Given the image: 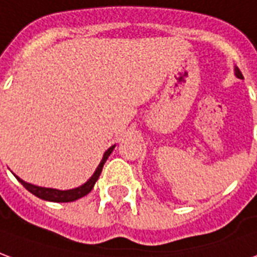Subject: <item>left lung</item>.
Here are the masks:
<instances>
[{
  "label": "left lung",
  "instance_id": "left-lung-1",
  "mask_svg": "<svg viewBox=\"0 0 257 257\" xmlns=\"http://www.w3.org/2000/svg\"><path fill=\"white\" fill-rule=\"evenodd\" d=\"M234 74H235L236 77H238V79H242V73L241 72H239V69H238V67H234Z\"/></svg>",
  "mask_w": 257,
  "mask_h": 257
}]
</instances>
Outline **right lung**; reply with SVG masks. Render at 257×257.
I'll return each mask as SVG.
<instances>
[{
	"mask_svg": "<svg viewBox=\"0 0 257 257\" xmlns=\"http://www.w3.org/2000/svg\"><path fill=\"white\" fill-rule=\"evenodd\" d=\"M116 145H112L110 148H108L105 151V154L102 156V161L98 165V167L95 169L94 174L91 176L84 184H81L77 188H72V190H56V188H47V187H38V185H34V184L26 183L23 181L22 178H19L18 176H15L18 178V181L26 188L29 192H32L33 195H36L40 199H44V201L50 202H73L77 201L80 198H83L87 194H90L91 190L94 188L96 180L99 178V174L102 172V167L105 165V162L109 158V155L112 154V151L114 149Z\"/></svg>",
	"mask_w": 257,
	"mask_h": 257,
	"instance_id": "right-lung-1",
	"label": "right lung"
}]
</instances>
